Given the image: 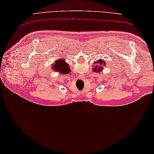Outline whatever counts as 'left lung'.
Instances as JSON below:
<instances>
[{"label": "left lung", "instance_id": "left-lung-1", "mask_svg": "<svg viewBox=\"0 0 154 154\" xmlns=\"http://www.w3.org/2000/svg\"><path fill=\"white\" fill-rule=\"evenodd\" d=\"M97 62L100 63V65H102L103 63H105V61H103V60L102 59H100V60H98L97 61ZM99 66V65H97V66H96L94 68H93V71L94 72H101L102 71H103V67H101V66Z\"/></svg>", "mask_w": 154, "mask_h": 154}]
</instances>
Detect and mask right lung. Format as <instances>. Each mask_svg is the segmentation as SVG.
<instances>
[{"label": "right lung", "instance_id": "1", "mask_svg": "<svg viewBox=\"0 0 154 154\" xmlns=\"http://www.w3.org/2000/svg\"><path fill=\"white\" fill-rule=\"evenodd\" d=\"M53 69H54L56 71H58L63 74H68L71 71L67 63L65 62L63 59L57 60L53 66Z\"/></svg>", "mask_w": 154, "mask_h": 154}]
</instances>
